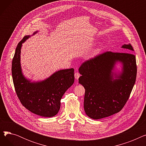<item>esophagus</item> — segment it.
<instances>
[{"label": "esophagus", "mask_w": 146, "mask_h": 146, "mask_svg": "<svg viewBox=\"0 0 146 146\" xmlns=\"http://www.w3.org/2000/svg\"><path fill=\"white\" fill-rule=\"evenodd\" d=\"M80 74L79 73H78V72H76V73H75V74H74V77H75L76 79H78L80 77Z\"/></svg>", "instance_id": "1"}]
</instances>
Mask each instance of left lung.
<instances>
[{"instance_id":"1","label":"left lung","mask_w":146,"mask_h":146,"mask_svg":"<svg viewBox=\"0 0 146 146\" xmlns=\"http://www.w3.org/2000/svg\"><path fill=\"white\" fill-rule=\"evenodd\" d=\"M121 48L134 51L130 44ZM121 64V70L116 65ZM79 82L85 89L84 110L94 119L119 112L129 97L137 76L135 56L129 52L107 51L83 63Z\"/></svg>"}]
</instances>
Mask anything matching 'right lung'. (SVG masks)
Returning <instances> with one entry per match:
<instances>
[{"label": "right lung", "mask_w": 146, "mask_h": 146, "mask_svg": "<svg viewBox=\"0 0 146 146\" xmlns=\"http://www.w3.org/2000/svg\"><path fill=\"white\" fill-rule=\"evenodd\" d=\"M38 33L34 32L33 35ZM31 36L26 35L18 43L12 63L15 91L23 106L31 112L44 117L55 116L60 108V100L74 81V69H63L43 80L31 82L22 73L21 50L22 44Z\"/></svg>", "instance_id": "add662e5"}]
</instances>
